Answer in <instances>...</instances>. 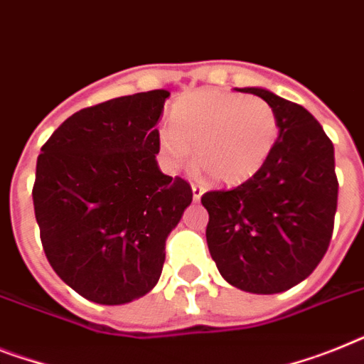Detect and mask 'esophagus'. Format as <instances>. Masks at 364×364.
<instances>
[{
	"label": "esophagus",
	"instance_id": "1",
	"mask_svg": "<svg viewBox=\"0 0 364 364\" xmlns=\"http://www.w3.org/2000/svg\"><path fill=\"white\" fill-rule=\"evenodd\" d=\"M191 191H193V200H200V197L204 193V186L191 184Z\"/></svg>",
	"mask_w": 364,
	"mask_h": 364
}]
</instances>
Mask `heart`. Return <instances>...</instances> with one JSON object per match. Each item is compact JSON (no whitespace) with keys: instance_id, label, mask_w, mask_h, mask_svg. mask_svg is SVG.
Masks as SVG:
<instances>
[{"instance_id":"1","label":"heart","mask_w":364,"mask_h":364,"mask_svg":"<svg viewBox=\"0 0 364 364\" xmlns=\"http://www.w3.org/2000/svg\"><path fill=\"white\" fill-rule=\"evenodd\" d=\"M158 139L169 167H184L195 150L197 169L212 182L232 186L268 161L279 139V117L260 96L199 89L175 102Z\"/></svg>"}]
</instances>
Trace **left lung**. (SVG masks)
Listing matches in <instances>:
<instances>
[{
    "instance_id": "left-lung-1",
    "label": "left lung",
    "mask_w": 364,
    "mask_h": 364,
    "mask_svg": "<svg viewBox=\"0 0 364 364\" xmlns=\"http://www.w3.org/2000/svg\"><path fill=\"white\" fill-rule=\"evenodd\" d=\"M279 117V139L257 175L203 195L206 242L221 277L251 294H279L314 272L331 242L338 182L335 149L303 106L262 87Z\"/></svg>"
}]
</instances>
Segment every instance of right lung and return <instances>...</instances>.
Returning a JSON list of instances; mask_svg holds the SVG:
<instances>
[{"label": "right lung", "instance_id": "1", "mask_svg": "<svg viewBox=\"0 0 364 364\" xmlns=\"http://www.w3.org/2000/svg\"><path fill=\"white\" fill-rule=\"evenodd\" d=\"M169 95L156 89L80 109L41 149L33 204L42 247L89 301L122 305L149 294L165 240L193 199L188 182L156 161Z\"/></svg>", "mask_w": 364, "mask_h": 364}]
</instances>
